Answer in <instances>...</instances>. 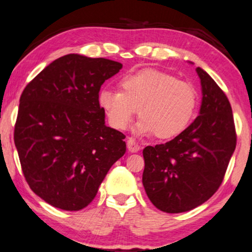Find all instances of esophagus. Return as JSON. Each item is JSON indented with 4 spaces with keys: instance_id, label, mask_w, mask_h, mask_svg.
Masks as SVG:
<instances>
[{
    "instance_id": "obj_1",
    "label": "esophagus",
    "mask_w": 252,
    "mask_h": 252,
    "mask_svg": "<svg viewBox=\"0 0 252 252\" xmlns=\"http://www.w3.org/2000/svg\"><path fill=\"white\" fill-rule=\"evenodd\" d=\"M126 145H128V150L130 151V153H137V151H139V149H141L139 144L132 137L128 138Z\"/></svg>"
}]
</instances>
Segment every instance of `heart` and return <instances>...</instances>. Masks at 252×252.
<instances>
[{
	"label": "heart",
	"instance_id": "b5f03b06",
	"mask_svg": "<svg viewBox=\"0 0 252 252\" xmlns=\"http://www.w3.org/2000/svg\"><path fill=\"white\" fill-rule=\"evenodd\" d=\"M120 88L121 92L102 90L98 97L111 126L118 130L128 128L138 110L142 118L137 132L172 138L189 126L198 107V93L191 83L155 69L126 75Z\"/></svg>",
	"mask_w": 252,
	"mask_h": 252
}]
</instances>
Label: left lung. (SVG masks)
I'll use <instances>...</instances> for the list:
<instances>
[{"mask_svg": "<svg viewBox=\"0 0 252 252\" xmlns=\"http://www.w3.org/2000/svg\"><path fill=\"white\" fill-rule=\"evenodd\" d=\"M199 116L174 139L143 149L142 182L157 209L186 213L207 202L222 184L237 142L225 94L203 69Z\"/></svg>", "mask_w": 252, "mask_h": 252, "instance_id": "1", "label": "left lung"}]
</instances>
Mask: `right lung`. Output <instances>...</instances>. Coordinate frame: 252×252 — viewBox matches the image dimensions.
Masks as SVG:
<instances>
[{"label":"right lung","instance_id":"right-lung-1","mask_svg":"<svg viewBox=\"0 0 252 252\" xmlns=\"http://www.w3.org/2000/svg\"><path fill=\"white\" fill-rule=\"evenodd\" d=\"M122 69L107 59L69 54L24 88L14 130L30 189L53 207L86 208L111 165L126 150L121 131L104 122L98 93Z\"/></svg>","mask_w":252,"mask_h":252}]
</instances>
